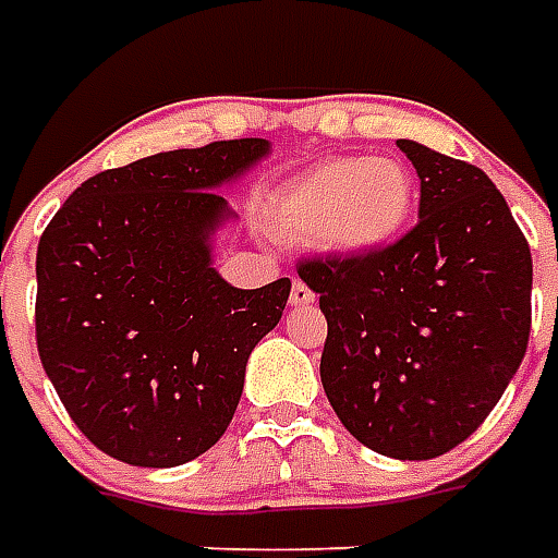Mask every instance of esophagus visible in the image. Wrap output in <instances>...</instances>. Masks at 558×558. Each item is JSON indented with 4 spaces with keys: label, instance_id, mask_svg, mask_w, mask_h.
Listing matches in <instances>:
<instances>
[{
    "label": "esophagus",
    "instance_id": "1",
    "mask_svg": "<svg viewBox=\"0 0 558 558\" xmlns=\"http://www.w3.org/2000/svg\"><path fill=\"white\" fill-rule=\"evenodd\" d=\"M316 302L314 290L307 287V283H302V280H295L290 290V304L292 307H311V304Z\"/></svg>",
    "mask_w": 558,
    "mask_h": 558
}]
</instances>
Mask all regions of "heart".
Returning <instances> with one entry per match:
<instances>
[{
  "instance_id": "b5f03b06",
  "label": "heart",
  "mask_w": 558,
  "mask_h": 558,
  "mask_svg": "<svg viewBox=\"0 0 558 558\" xmlns=\"http://www.w3.org/2000/svg\"><path fill=\"white\" fill-rule=\"evenodd\" d=\"M415 206V175L395 158H326L275 191L268 223L280 239L367 256L398 242Z\"/></svg>"
}]
</instances>
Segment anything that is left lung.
I'll list each match as a JSON object with an SVG mask.
<instances>
[{
  "label": "left lung",
  "instance_id": "1",
  "mask_svg": "<svg viewBox=\"0 0 558 558\" xmlns=\"http://www.w3.org/2000/svg\"><path fill=\"white\" fill-rule=\"evenodd\" d=\"M418 223L386 251L299 263L328 338L323 388L371 451L430 460L469 439L526 355L532 254L487 172L398 140Z\"/></svg>",
  "mask_w": 558,
  "mask_h": 558
}]
</instances>
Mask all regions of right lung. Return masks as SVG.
Listing matches in <instances>:
<instances>
[{"mask_svg":"<svg viewBox=\"0 0 558 558\" xmlns=\"http://www.w3.org/2000/svg\"><path fill=\"white\" fill-rule=\"evenodd\" d=\"M268 148L220 140L104 170L47 223L35 259L38 355L104 454L179 466L230 427L247 359L280 323L292 283L239 290L220 278L211 235L235 215L215 191Z\"/></svg>","mask_w":558,"mask_h":558,"instance_id":"obj_1","label":"right lung"}]
</instances>
